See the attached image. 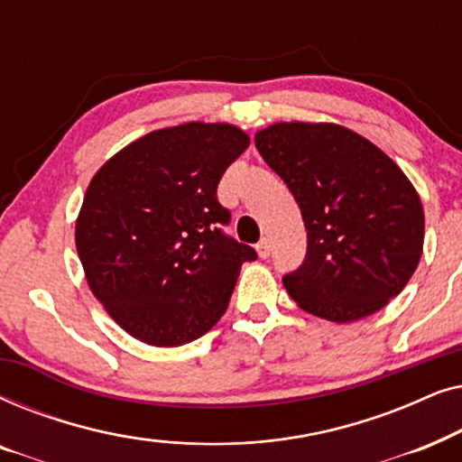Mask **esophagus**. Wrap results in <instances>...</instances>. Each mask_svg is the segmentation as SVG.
I'll list each match as a JSON object with an SVG mask.
<instances>
[{
  "mask_svg": "<svg viewBox=\"0 0 462 462\" xmlns=\"http://www.w3.org/2000/svg\"><path fill=\"white\" fill-rule=\"evenodd\" d=\"M256 252H258V256H261V258H267L271 254V245H269L267 239H261V242L256 244Z\"/></svg>",
  "mask_w": 462,
  "mask_h": 462,
  "instance_id": "1",
  "label": "esophagus"
}]
</instances>
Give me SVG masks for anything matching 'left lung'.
<instances>
[{
    "mask_svg": "<svg viewBox=\"0 0 462 462\" xmlns=\"http://www.w3.org/2000/svg\"><path fill=\"white\" fill-rule=\"evenodd\" d=\"M258 153L292 191L307 229L300 269L283 286L302 311L349 324L406 288L425 242V212L402 168L338 124L277 122Z\"/></svg>",
    "mask_w": 462,
    "mask_h": 462,
    "instance_id": "8db88e82",
    "label": "left lung"
}]
</instances>
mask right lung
I'll return each mask as SVG.
<instances>
[{
	"mask_svg": "<svg viewBox=\"0 0 462 462\" xmlns=\"http://www.w3.org/2000/svg\"><path fill=\"white\" fill-rule=\"evenodd\" d=\"M250 136L231 124L153 130L92 176L75 220L88 286L141 343L180 346L223 318L250 245L226 237L218 204L225 170Z\"/></svg>",
	"mask_w": 462,
	"mask_h": 462,
	"instance_id": "obj_1",
	"label": "right lung"
}]
</instances>
